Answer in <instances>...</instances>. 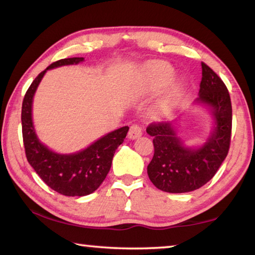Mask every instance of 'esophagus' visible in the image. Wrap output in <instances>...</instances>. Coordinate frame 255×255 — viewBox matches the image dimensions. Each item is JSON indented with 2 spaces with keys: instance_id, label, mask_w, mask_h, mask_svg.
<instances>
[{
  "instance_id": "34e87169",
  "label": "esophagus",
  "mask_w": 255,
  "mask_h": 255,
  "mask_svg": "<svg viewBox=\"0 0 255 255\" xmlns=\"http://www.w3.org/2000/svg\"><path fill=\"white\" fill-rule=\"evenodd\" d=\"M141 133H143V129H141V127L138 126V125H132L130 129H129L128 137L130 138V139H136V138L141 136Z\"/></svg>"
}]
</instances>
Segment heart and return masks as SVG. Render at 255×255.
Returning a JSON list of instances; mask_svg holds the SVG:
<instances>
[{
    "label": "heart",
    "instance_id": "obj_1",
    "mask_svg": "<svg viewBox=\"0 0 255 255\" xmlns=\"http://www.w3.org/2000/svg\"><path fill=\"white\" fill-rule=\"evenodd\" d=\"M146 75L153 88H161L173 76V68L165 62H153L146 67Z\"/></svg>",
    "mask_w": 255,
    "mask_h": 255
}]
</instances>
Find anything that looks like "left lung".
Returning a JSON list of instances; mask_svg holds the SVG:
<instances>
[{"label": "left lung", "instance_id": "left-lung-1", "mask_svg": "<svg viewBox=\"0 0 255 255\" xmlns=\"http://www.w3.org/2000/svg\"><path fill=\"white\" fill-rule=\"evenodd\" d=\"M202 77L197 103L210 108L214 130L197 148L184 146L171 122L150 124L154 156L147 166L149 180L157 189L183 193L201 188L213 178L226 158L231 144L232 103L226 85L211 68L201 63Z\"/></svg>", "mask_w": 255, "mask_h": 255}]
</instances>
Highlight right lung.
Returning <instances> with one entry per match:
<instances>
[{
	"mask_svg": "<svg viewBox=\"0 0 255 255\" xmlns=\"http://www.w3.org/2000/svg\"><path fill=\"white\" fill-rule=\"evenodd\" d=\"M83 60V57H73L50 64L29 86L21 111L23 145L29 164L49 188L68 197L88 196L100 187L110 171L116 149L124 143L129 129L125 126L107 133L89 147L74 154L55 153L37 137L32 123V100L45 73L51 68L74 65Z\"/></svg>",
	"mask_w": 255,
	"mask_h": 255,
	"instance_id": "1",
	"label": "right lung"
}]
</instances>
